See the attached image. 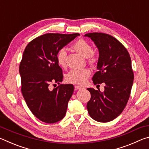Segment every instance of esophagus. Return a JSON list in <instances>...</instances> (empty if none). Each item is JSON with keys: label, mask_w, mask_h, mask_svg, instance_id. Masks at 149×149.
Wrapping results in <instances>:
<instances>
[{"label": "esophagus", "mask_w": 149, "mask_h": 149, "mask_svg": "<svg viewBox=\"0 0 149 149\" xmlns=\"http://www.w3.org/2000/svg\"><path fill=\"white\" fill-rule=\"evenodd\" d=\"M75 89H76V90H79V89H83V87L81 86H79V85H75Z\"/></svg>", "instance_id": "34e87169"}]
</instances>
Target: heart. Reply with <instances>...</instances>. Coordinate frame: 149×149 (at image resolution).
Segmentation results:
<instances>
[{
    "instance_id": "obj_1",
    "label": "heart",
    "mask_w": 149,
    "mask_h": 149,
    "mask_svg": "<svg viewBox=\"0 0 149 149\" xmlns=\"http://www.w3.org/2000/svg\"><path fill=\"white\" fill-rule=\"evenodd\" d=\"M72 49L81 56L87 58L91 65H94L97 61V58L93 53V47L89 42L85 39L78 40L72 45ZM58 64L60 67L66 66V51L65 49L60 50L56 56ZM90 72L88 69H74L70 70L66 75V80L74 84L82 85L89 77Z\"/></svg>"
}]
</instances>
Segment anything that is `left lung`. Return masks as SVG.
<instances>
[{
    "mask_svg": "<svg viewBox=\"0 0 149 149\" xmlns=\"http://www.w3.org/2000/svg\"><path fill=\"white\" fill-rule=\"evenodd\" d=\"M85 37L95 42L99 52L93 84H105L103 92L87 89L91 96L87 104L88 112L97 122H110L120 116L129 100L134 79L132 60L127 49L115 37L102 33H90Z\"/></svg>",
    "mask_w": 149,
    "mask_h": 149,
    "instance_id": "1",
    "label": "left lung"
}]
</instances>
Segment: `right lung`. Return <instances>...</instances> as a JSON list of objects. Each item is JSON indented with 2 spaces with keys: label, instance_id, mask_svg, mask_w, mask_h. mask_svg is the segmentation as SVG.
I'll use <instances>...</instances> for the list:
<instances>
[{
  "label": "right lung",
  "instance_id": "obj_1",
  "mask_svg": "<svg viewBox=\"0 0 149 149\" xmlns=\"http://www.w3.org/2000/svg\"><path fill=\"white\" fill-rule=\"evenodd\" d=\"M78 35L47 33L32 40L24 50L19 68L22 93L33 114L42 122L53 123L65 116L74 85L60 84L52 90L50 87L63 79L58 52Z\"/></svg>",
  "mask_w": 149,
  "mask_h": 149
}]
</instances>
